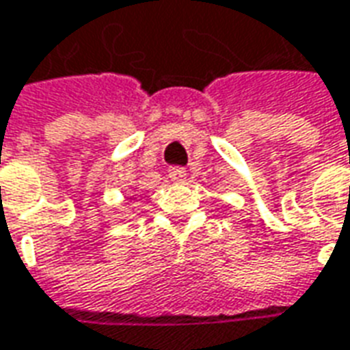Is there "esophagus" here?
<instances>
[{
    "label": "esophagus",
    "instance_id": "obj_1",
    "mask_svg": "<svg viewBox=\"0 0 350 350\" xmlns=\"http://www.w3.org/2000/svg\"><path fill=\"white\" fill-rule=\"evenodd\" d=\"M167 173H170V179L175 180V183H183V180L187 179V170L180 167V165H171Z\"/></svg>",
    "mask_w": 350,
    "mask_h": 350
}]
</instances>
